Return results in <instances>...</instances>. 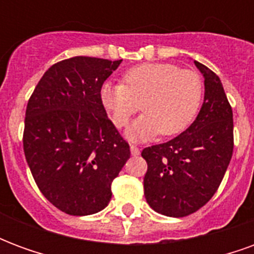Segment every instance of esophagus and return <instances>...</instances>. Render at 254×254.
Segmentation results:
<instances>
[{
  "mask_svg": "<svg viewBox=\"0 0 254 254\" xmlns=\"http://www.w3.org/2000/svg\"><path fill=\"white\" fill-rule=\"evenodd\" d=\"M130 154L133 156H137V155H140V148L136 147V145H130Z\"/></svg>",
  "mask_w": 254,
  "mask_h": 254,
  "instance_id": "1",
  "label": "esophagus"
}]
</instances>
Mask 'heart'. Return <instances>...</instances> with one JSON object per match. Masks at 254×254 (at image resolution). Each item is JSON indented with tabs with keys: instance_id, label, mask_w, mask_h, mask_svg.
<instances>
[{
	"instance_id": "b5f03b06",
	"label": "heart",
	"mask_w": 254,
	"mask_h": 254,
	"mask_svg": "<svg viewBox=\"0 0 254 254\" xmlns=\"http://www.w3.org/2000/svg\"><path fill=\"white\" fill-rule=\"evenodd\" d=\"M99 99L117 127L127 125L141 102L144 113L127 130L129 140L140 141L185 130L200 110L202 83L197 73L173 64H141L125 72L124 84H102Z\"/></svg>"
}]
</instances>
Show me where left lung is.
Instances as JSON below:
<instances>
[{
  "label": "left lung",
  "mask_w": 254,
  "mask_h": 254,
  "mask_svg": "<svg viewBox=\"0 0 254 254\" xmlns=\"http://www.w3.org/2000/svg\"><path fill=\"white\" fill-rule=\"evenodd\" d=\"M204 77V100L196 120L170 141L144 148L148 163L144 196L158 213L182 218L207 204L233 156V110L220 78L194 61Z\"/></svg>",
  "instance_id": "8db88e82"
}]
</instances>
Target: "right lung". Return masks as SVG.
<instances>
[{
	"instance_id": "add662e5",
	"label": "right lung",
	"mask_w": 254,
	"mask_h": 254,
	"mask_svg": "<svg viewBox=\"0 0 254 254\" xmlns=\"http://www.w3.org/2000/svg\"><path fill=\"white\" fill-rule=\"evenodd\" d=\"M121 63L64 60L47 69L28 100L25 159L43 196L69 215L107 207L111 182L130 158L99 99L102 84Z\"/></svg>"
}]
</instances>
